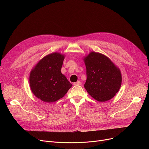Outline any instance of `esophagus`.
Masks as SVG:
<instances>
[{"instance_id": "esophagus-1", "label": "esophagus", "mask_w": 149, "mask_h": 149, "mask_svg": "<svg viewBox=\"0 0 149 149\" xmlns=\"http://www.w3.org/2000/svg\"><path fill=\"white\" fill-rule=\"evenodd\" d=\"M81 81H77V82H75V83H74V85H81Z\"/></svg>"}]
</instances>
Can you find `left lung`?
<instances>
[{"mask_svg": "<svg viewBox=\"0 0 149 149\" xmlns=\"http://www.w3.org/2000/svg\"><path fill=\"white\" fill-rule=\"evenodd\" d=\"M87 80L84 85L89 94L104 102L113 98L121 84V74L111 60L104 55L92 52L84 58Z\"/></svg>", "mask_w": 149, "mask_h": 149, "instance_id": "obj_1", "label": "left lung"}]
</instances>
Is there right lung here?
Returning a JSON list of instances; mask_svg holds the SVG:
<instances>
[{"label":"right lung","instance_id":"obj_1","mask_svg":"<svg viewBox=\"0 0 149 149\" xmlns=\"http://www.w3.org/2000/svg\"><path fill=\"white\" fill-rule=\"evenodd\" d=\"M64 58L57 52L48 55L38 63L30 74L31 91L44 102L52 103L58 100L72 86L61 72Z\"/></svg>","mask_w":149,"mask_h":149}]
</instances>
